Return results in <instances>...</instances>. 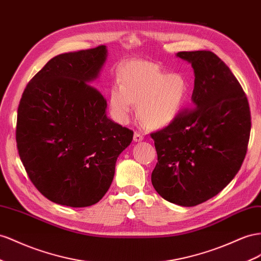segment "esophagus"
Here are the masks:
<instances>
[{"instance_id": "obj_1", "label": "esophagus", "mask_w": 261, "mask_h": 261, "mask_svg": "<svg viewBox=\"0 0 261 261\" xmlns=\"http://www.w3.org/2000/svg\"><path fill=\"white\" fill-rule=\"evenodd\" d=\"M143 140H144V136L142 134L139 132H135V134H134V142L139 143V142H143Z\"/></svg>"}]
</instances>
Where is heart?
I'll use <instances>...</instances> for the list:
<instances>
[{
  "mask_svg": "<svg viewBox=\"0 0 261 261\" xmlns=\"http://www.w3.org/2000/svg\"><path fill=\"white\" fill-rule=\"evenodd\" d=\"M191 86L181 72L168 73L147 61H132L121 71L110 91V105L119 122L128 119L134 103L148 128H163L177 119L187 107Z\"/></svg>",
  "mask_w": 261,
  "mask_h": 261,
  "instance_id": "obj_1",
  "label": "heart"
}]
</instances>
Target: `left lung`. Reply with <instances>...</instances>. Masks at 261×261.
<instances>
[{
    "label": "left lung",
    "mask_w": 261,
    "mask_h": 261,
    "mask_svg": "<svg viewBox=\"0 0 261 261\" xmlns=\"http://www.w3.org/2000/svg\"><path fill=\"white\" fill-rule=\"evenodd\" d=\"M194 71L193 110L152 133L158 163L151 173L165 200L195 206L234 179L247 151L250 111L230 69L212 51H180Z\"/></svg>",
    "instance_id": "obj_1"
}]
</instances>
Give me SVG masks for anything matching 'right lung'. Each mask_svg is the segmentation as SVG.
Segmentation results:
<instances>
[{"instance_id":"1","label":"right lung","mask_w":261,"mask_h":261,"mask_svg":"<svg viewBox=\"0 0 261 261\" xmlns=\"http://www.w3.org/2000/svg\"><path fill=\"white\" fill-rule=\"evenodd\" d=\"M107 58V46L56 56L20 98V160L38 191L60 205L100 201L118 156L132 143L134 133L108 117L107 100L92 87Z\"/></svg>"}]
</instances>
